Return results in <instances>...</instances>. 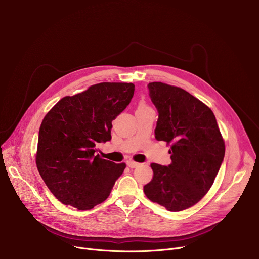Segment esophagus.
Masks as SVG:
<instances>
[{
    "mask_svg": "<svg viewBox=\"0 0 259 259\" xmlns=\"http://www.w3.org/2000/svg\"><path fill=\"white\" fill-rule=\"evenodd\" d=\"M126 163H127V166L130 167V168H136V167L139 166V163L134 162L133 160H128Z\"/></svg>",
    "mask_w": 259,
    "mask_h": 259,
    "instance_id": "obj_1",
    "label": "esophagus"
}]
</instances>
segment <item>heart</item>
Listing matches in <instances>:
<instances>
[{"label":"heart","instance_id":"heart-1","mask_svg":"<svg viewBox=\"0 0 259 259\" xmlns=\"http://www.w3.org/2000/svg\"><path fill=\"white\" fill-rule=\"evenodd\" d=\"M145 106H146V105H145L144 103H140V104H139V107H145Z\"/></svg>","mask_w":259,"mask_h":259}]
</instances>
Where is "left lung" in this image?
Wrapping results in <instances>:
<instances>
[{
  "mask_svg": "<svg viewBox=\"0 0 259 259\" xmlns=\"http://www.w3.org/2000/svg\"><path fill=\"white\" fill-rule=\"evenodd\" d=\"M159 119L157 140L171 144V164H151L153 179L143 191L168 211L186 210L208 193L224 161L226 145L215 116L188 91L161 82L149 84Z\"/></svg>",
  "mask_w": 259,
  "mask_h": 259,
  "instance_id": "obj_1",
  "label": "left lung"
}]
</instances>
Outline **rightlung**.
I'll use <instances>...</instances> for the list:
<instances>
[{"mask_svg": "<svg viewBox=\"0 0 259 259\" xmlns=\"http://www.w3.org/2000/svg\"><path fill=\"white\" fill-rule=\"evenodd\" d=\"M133 94L132 83L95 84L61 98L43 119L35 164L62 204L90 210L109 196L126 164L102 159L97 146L112 138V122Z\"/></svg>", "mask_w": 259, "mask_h": 259, "instance_id": "obj_1", "label": "right lung"}]
</instances>
